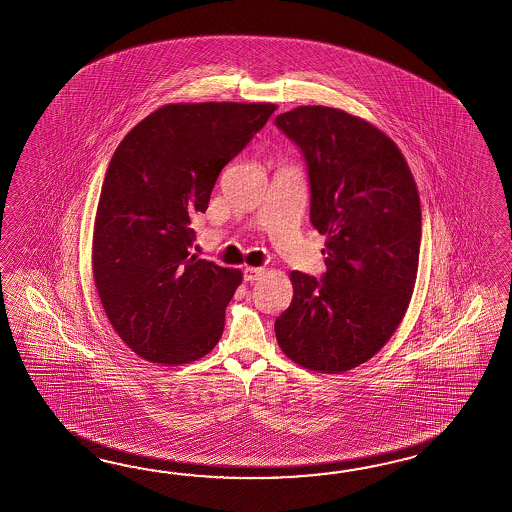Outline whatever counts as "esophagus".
I'll return each mask as SVG.
<instances>
[{
    "mask_svg": "<svg viewBox=\"0 0 512 512\" xmlns=\"http://www.w3.org/2000/svg\"><path fill=\"white\" fill-rule=\"evenodd\" d=\"M263 273H265V269H262V267H245V269H243V278H245L247 282H254V280H258Z\"/></svg>",
    "mask_w": 512,
    "mask_h": 512,
    "instance_id": "obj_1",
    "label": "esophagus"
}]
</instances>
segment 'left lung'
<instances>
[{
  "label": "left lung",
  "instance_id": "1",
  "mask_svg": "<svg viewBox=\"0 0 512 512\" xmlns=\"http://www.w3.org/2000/svg\"><path fill=\"white\" fill-rule=\"evenodd\" d=\"M276 126L301 148L310 221L325 241L321 280L293 271V299L275 321L295 364L345 373L379 353L403 321L420 260L421 208L407 159L367 120L301 105Z\"/></svg>",
  "mask_w": 512,
  "mask_h": 512
}]
</instances>
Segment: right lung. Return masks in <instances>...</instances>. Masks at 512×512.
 I'll return each mask as SVG.
<instances>
[{
  "label": "right lung",
  "instance_id": "1",
  "mask_svg": "<svg viewBox=\"0 0 512 512\" xmlns=\"http://www.w3.org/2000/svg\"><path fill=\"white\" fill-rule=\"evenodd\" d=\"M275 104L163 105L118 145L105 172L92 237V275L118 336L152 364L180 366L221 340L243 275L189 249L191 219L208 210L228 161Z\"/></svg>",
  "mask_w": 512,
  "mask_h": 512
}]
</instances>
